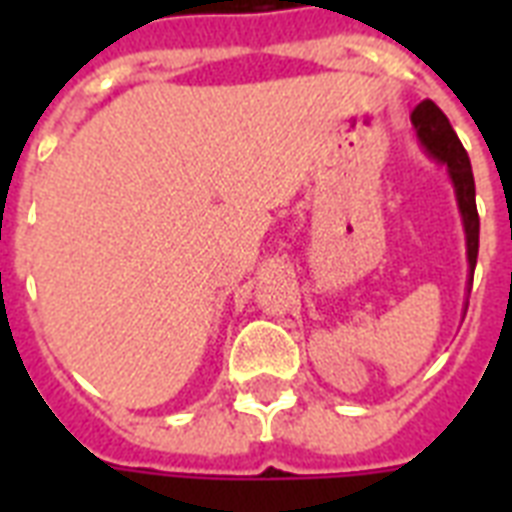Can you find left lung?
Here are the masks:
<instances>
[{
  "label": "left lung",
  "instance_id": "1",
  "mask_svg": "<svg viewBox=\"0 0 512 512\" xmlns=\"http://www.w3.org/2000/svg\"><path fill=\"white\" fill-rule=\"evenodd\" d=\"M412 124L417 138L433 159L446 164L449 177L457 193V207H460L462 225H465V241H468V265H470V284H473V271L478 260V209H476V180L470 170L468 151L462 148L457 132L446 119V114L433 103L422 100L420 106L412 111Z\"/></svg>",
  "mask_w": 512,
  "mask_h": 512
}]
</instances>
